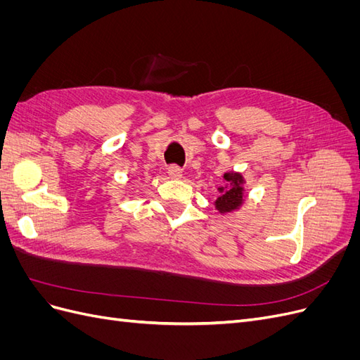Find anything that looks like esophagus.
Here are the masks:
<instances>
[{
    "label": "esophagus",
    "instance_id": "34e87169",
    "mask_svg": "<svg viewBox=\"0 0 360 360\" xmlns=\"http://www.w3.org/2000/svg\"><path fill=\"white\" fill-rule=\"evenodd\" d=\"M183 171L177 167V165H172V167H169L168 168V176L171 177V179H181V176H183V174H181Z\"/></svg>",
    "mask_w": 360,
    "mask_h": 360
}]
</instances>
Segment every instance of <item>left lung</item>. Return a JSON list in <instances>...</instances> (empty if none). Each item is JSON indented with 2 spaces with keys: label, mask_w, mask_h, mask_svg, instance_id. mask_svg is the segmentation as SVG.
<instances>
[{
  "label": "left lung",
  "mask_w": 360,
  "mask_h": 360,
  "mask_svg": "<svg viewBox=\"0 0 360 360\" xmlns=\"http://www.w3.org/2000/svg\"><path fill=\"white\" fill-rule=\"evenodd\" d=\"M224 181V186L217 188V191H219V197L214 201L216 210L221 214L233 213L240 209L242 204L245 202V179L242 174L234 171L225 172Z\"/></svg>",
  "instance_id": "left-lung-1"
}]
</instances>
